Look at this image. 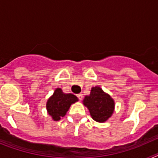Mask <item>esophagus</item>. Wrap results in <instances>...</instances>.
<instances>
[{
    "label": "esophagus",
    "instance_id": "1",
    "mask_svg": "<svg viewBox=\"0 0 158 158\" xmlns=\"http://www.w3.org/2000/svg\"><path fill=\"white\" fill-rule=\"evenodd\" d=\"M77 98L79 99V100H81L82 98H83V94H81V93H80V94H77Z\"/></svg>",
    "mask_w": 158,
    "mask_h": 158
}]
</instances>
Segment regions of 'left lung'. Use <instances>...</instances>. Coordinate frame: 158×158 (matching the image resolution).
Wrapping results in <instances>:
<instances>
[{
	"instance_id": "left-lung-1",
	"label": "left lung",
	"mask_w": 158,
	"mask_h": 158,
	"mask_svg": "<svg viewBox=\"0 0 158 158\" xmlns=\"http://www.w3.org/2000/svg\"><path fill=\"white\" fill-rule=\"evenodd\" d=\"M83 104L89 110L92 118L98 123L107 121L115 109L114 100L99 86L92 88L90 95L85 96Z\"/></svg>"
}]
</instances>
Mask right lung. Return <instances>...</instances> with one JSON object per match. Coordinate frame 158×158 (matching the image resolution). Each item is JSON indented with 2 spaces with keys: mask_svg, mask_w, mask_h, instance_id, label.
<instances>
[{
  "mask_svg": "<svg viewBox=\"0 0 158 158\" xmlns=\"http://www.w3.org/2000/svg\"><path fill=\"white\" fill-rule=\"evenodd\" d=\"M78 101L76 96L72 93H64L60 88L55 89L54 94L47 102V112L53 120L58 121L61 117L65 116L71 104Z\"/></svg>",
  "mask_w": 158,
  "mask_h": 158,
  "instance_id": "add662e5",
  "label": "right lung"
}]
</instances>
